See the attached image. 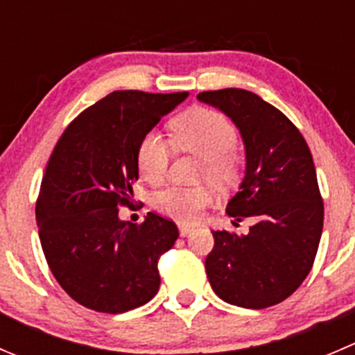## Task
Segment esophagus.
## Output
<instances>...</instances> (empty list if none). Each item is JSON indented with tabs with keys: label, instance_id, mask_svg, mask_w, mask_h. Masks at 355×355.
I'll return each mask as SVG.
<instances>
[{
	"label": "esophagus",
	"instance_id": "esophagus-1",
	"mask_svg": "<svg viewBox=\"0 0 355 355\" xmlns=\"http://www.w3.org/2000/svg\"><path fill=\"white\" fill-rule=\"evenodd\" d=\"M178 230H180V236L185 237L192 232V227L191 225H180L178 227Z\"/></svg>",
	"mask_w": 355,
	"mask_h": 355
}]
</instances>
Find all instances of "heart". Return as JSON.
Listing matches in <instances>:
<instances>
[{
	"label": "heart",
	"instance_id": "heart-1",
	"mask_svg": "<svg viewBox=\"0 0 355 355\" xmlns=\"http://www.w3.org/2000/svg\"><path fill=\"white\" fill-rule=\"evenodd\" d=\"M173 144L178 149L201 157V177L216 184L232 180L237 170V157L232 153L237 132L232 123L211 109H192L171 123ZM170 144L161 133L149 132L137 150V164L142 178L149 184H161L170 161ZM215 194L208 185L198 187H168L157 192L154 208L178 222L199 220L213 202Z\"/></svg>",
	"mask_w": 355,
	"mask_h": 355
}]
</instances>
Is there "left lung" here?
Returning <instances> with one entry per match:
<instances>
[{
    "instance_id": "obj_1",
    "label": "left lung",
    "mask_w": 355,
    "mask_h": 355,
    "mask_svg": "<svg viewBox=\"0 0 355 355\" xmlns=\"http://www.w3.org/2000/svg\"><path fill=\"white\" fill-rule=\"evenodd\" d=\"M239 130L244 177L227 202L232 223L253 218L248 234L211 230L206 276L227 304L265 309L286 300L311 272L324 208L311 149L297 126L257 94L241 88L202 92Z\"/></svg>"
}]
</instances>
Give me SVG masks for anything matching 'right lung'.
Returning a JSON list of instances; mask_svg holds the SVG:
<instances>
[{
  "instance_id": "obj_1",
  "label": "right lung",
  "mask_w": 355,
  "mask_h": 355,
  "mask_svg": "<svg viewBox=\"0 0 355 355\" xmlns=\"http://www.w3.org/2000/svg\"><path fill=\"white\" fill-rule=\"evenodd\" d=\"M189 97L112 92L62 133L41 182L36 222L51 274L83 307L121 314L159 290L157 260L178 237L171 220L119 218L139 180L144 137Z\"/></svg>"
}]
</instances>
